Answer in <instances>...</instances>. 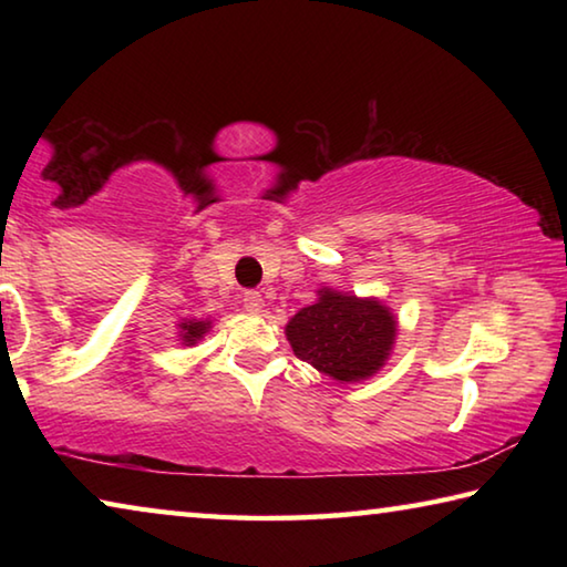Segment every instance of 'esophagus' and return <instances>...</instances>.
<instances>
[{"instance_id": "obj_1", "label": "esophagus", "mask_w": 567, "mask_h": 567, "mask_svg": "<svg viewBox=\"0 0 567 567\" xmlns=\"http://www.w3.org/2000/svg\"><path fill=\"white\" fill-rule=\"evenodd\" d=\"M243 305H245L247 312H260L262 307H265V300H262V295L257 292V290H247L243 295Z\"/></svg>"}]
</instances>
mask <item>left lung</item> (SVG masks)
<instances>
[{
    "label": "left lung",
    "mask_w": 567,
    "mask_h": 567,
    "mask_svg": "<svg viewBox=\"0 0 567 567\" xmlns=\"http://www.w3.org/2000/svg\"><path fill=\"white\" fill-rule=\"evenodd\" d=\"M297 358L340 385L375 378L390 360L398 318L378 297L320 287L318 300L285 324Z\"/></svg>",
    "instance_id": "left-lung-1"
}]
</instances>
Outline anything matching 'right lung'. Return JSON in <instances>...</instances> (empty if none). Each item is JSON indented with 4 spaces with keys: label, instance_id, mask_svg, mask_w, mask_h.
<instances>
[{
    "label": "right lung",
    "instance_id": "1",
    "mask_svg": "<svg viewBox=\"0 0 567 567\" xmlns=\"http://www.w3.org/2000/svg\"><path fill=\"white\" fill-rule=\"evenodd\" d=\"M177 330H179V342L182 344H187V348H195V344L205 338V334L213 330V320H182L179 324H177Z\"/></svg>",
    "mask_w": 567,
    "mask_h": 567
}]
</instances>
